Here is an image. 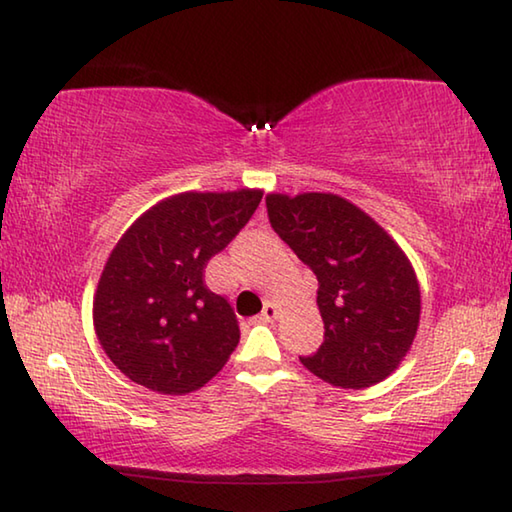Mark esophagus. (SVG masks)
I'll list each match as a JSON object with an SVG mask.
<instances>
[{
  "mask_svg": "<svg viewBox=\"0 0 512 512\" xmlns=\"http://www.w3.org/2000/svg\"><path fill=\"white\" fill-rule=\"evenodd\" d=\"M275 316H277V307L273 305V302H266L264 311L257 316V320H262V323H273Z\"/></svg>",
  "mask_w": 512,
  "mask_h": 512,
  "instance_id": "esophagus-1",
  "label": "esophagus"
}]
</instances>
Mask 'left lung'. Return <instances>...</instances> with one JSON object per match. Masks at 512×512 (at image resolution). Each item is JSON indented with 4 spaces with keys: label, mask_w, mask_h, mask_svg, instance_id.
<instances>
[{
    "label": "left lung",
    "mask_w": 512,
    "mask_h": 512,
    "mask_svg": "<svg viewBox=\"0 0 512 512\" xmlns=\"http://www.w3.org/2000/svg\"><path fill=\"white\" fill-rule=\"evenodd\" d=\"M271 228L314 271L325 341L300 363L327 384L368 388L411 350L420 284L404 250L336 194H268Z\"/></svg>",
    "instance_id": "left-lung-1"
}]
</instances>
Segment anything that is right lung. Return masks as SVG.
Instances as JSON below:
<instances>
[{"instance_id":"1","label":"right lung","mask_w":512,"mask_h":512,"mask_svg":"<svg viewBox=\"0 0 512 512\" xmlns=\"http://www.w3.org/2000/svg\"><path fill=\"white\" fill-rule=\"evenodd\" d=\"M259 201L262 189L176 194L144 212L112 248L94 293V332L135 384L192 393L235 352L237 316L207 289L205 266Z\"/></svg>"}]
</instances>
